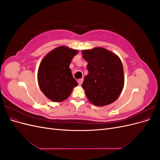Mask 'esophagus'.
Wrapping results in <instances>:
<instances>
[{"label": "esophagus", "mask_w": 160, "mask_h": 160, "mask_svg": "<svg viewBox=\"0 0 160 160\" xmlns=\"http://www.w3.org/2000/svg\"><path fill=\"white\" fill-rule=\"evenodd\" d=\"M78 81V83H79V85H81L82 84V83H83V79H79L78 81Z\"/></svg>", "instance_id": "obj_1"}]
</instances>
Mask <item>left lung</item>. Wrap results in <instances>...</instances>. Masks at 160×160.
I'll return each instance as SVG.
<instances>
[{
    "label": "left lung",
    "mask_w": 160,
    "mask_h": 160,
    "mask_svg": "<svg viewBox=\"0 0 160 160\" xmlns=\"http://www.w3.org/2000/svg\"><path fill=\"white\" fill-rule=\"evenodd\" d=\"M83 59L88 62L82 88L88 100L101 107L112 103L123 89V67L120 58L103 47L82 50Z\"/></svg>",
    "instance_id": "1"
}]
</instances>
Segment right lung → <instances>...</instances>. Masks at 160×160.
<instances>
[{"label": "right lung", "instance_id": "obj_1", "mask_svg": "<svg viewBox=\"0 0 160 160\" xmlns=\"http://www.w3.org/2000/svg\"><path fill=\"white\" fill-rule=\"evenodd\" d=\"M78 51L60 46L45 56L38 67L37 79L41 91L53 102H61L78 83L72 77L69 65Z\"/></svg>", "mask_w": 160, "mask_h": 160}]
</instances>
